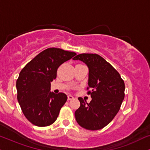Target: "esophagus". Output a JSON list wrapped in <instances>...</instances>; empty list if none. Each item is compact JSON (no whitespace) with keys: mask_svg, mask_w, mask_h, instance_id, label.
Instances as JSON below:
<instances>
[{"mask_svg":"<svg viewBox=\"0 0 150 150\" xmlns=\"http://www.w3.org/2000/svg\"><path fill=\"white\" fill-rule=\"evenodd\" d=\"M67 99L68 100H71V99H74V97L71 95H68L67 96Z\"/></svg>","mask_w":150,"mask_h":150,"instance_id":"34e87169","label":"esophagus"}]
</instances>
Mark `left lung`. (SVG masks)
<instances>
[{"mask_svg":"<svg viewBox=\"0 0 150 150\" xmlns=\"http://www.w3.org/2000/svg\"><path fill=\"white\" fill-rule=\"evenodd\" d=\"M85 62L89 68L87 103L79 97L81 106L75 111L77 122L88 130H99L108 125L120 110L125 98V86L118 71L96 53H82L73 58ZM91 89V90H90Z\"/></svg>","mask_w":150,"mask_h":150,"instance_id":"8db88e82","label":"left lung"}]
</instances>
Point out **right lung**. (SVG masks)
<instances>
[{"instance_id": "1", "label": "right lung", "mask_w": 150, "mask_h": 150, "mask_svg": "<svg viewBox=\"0 0 150 150\" xmlns=\"http://www.w3.org/2000/svg\"><path fill=\"white\" fill-rule=\"evenodd\" d=\"M76 55L58 48H49L37 55L22 69L16 80L17 99L25 117L33 125L47 127L58 118L67 99L64 93L50 92L62 63Z\"/></svg>"}]
</instances>
